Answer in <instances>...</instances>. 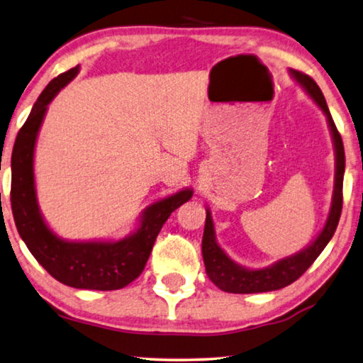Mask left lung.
Here are the masks:
<instances>
[{
    "mask_svg": "<svg viewBox=\"0 0 363 363\" xmlns=\"http://www.w3.org/2000/svg\"><path fill=\"white\" fill-rule=\"evenodd\" d=\"M290 74L324 112V116L328 118L329 130H331L334 151H336V174H334L331 208H329L326 223H324L321 233L315 238V241H311L301 251L291 254L289 257L280 259V261L274 262L272 266L264 269L242 267L226 256V252L216 242L212 215H210V210L207 208V218H205V230L202 238V256L205 270H207L208 279L220 290L228 291V294H262V291L279 290L294 284L296 279H300L306 272V269L316 261V257L320 256L328 242L331 241L334 231L337 228L340 212H342V182L345 169L342 138H340L336 123H334L331 117V112L328 109L326 99H324L320 86L308 74L296 72V69H290Z\"/></svg>",
    "mask_w": 363,
    "mask_h": 363,
    "instance_id": "8db88e82",
    "label": "left lung"
}]
</instances>
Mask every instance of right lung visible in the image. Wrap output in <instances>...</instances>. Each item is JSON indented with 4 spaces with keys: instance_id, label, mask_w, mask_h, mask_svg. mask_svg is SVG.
Listing matches in <instances>:
<instances>
[{
    "instance_id": "right-lung-1",
    "label": "right lung",
    "mask_w": 363,
    "mask_h": 363,
    "mask_svg": "<svg viewBox=\"0 0 363 363\" xmlns=\"http://www.w3.org/2000/svg\"><path fill=\"white\" fill-rule=\"evenodd\" d=\"M78 72V67L68 69L47 84L16 137L11 158V208L26 246L53 279L73 289L118 290L143 272L166 220L194 192L182 189L151 203L140 216L137 231L118 241H68L48 228L37 203L35 142L48 104Z\"/></svg>"
}]
</instances>
